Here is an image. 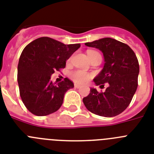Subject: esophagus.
<instances>
[{"instance_id":"34e87169","label":"esophagus","mask_w":154,"mask_h":154,"mask_svg":"<svg viewBox=\"0 0 154 154\" xmlns=\"http://www.w3.org/2000/svg\"><path fill=\"white\" fill-rule=\"evenodd\" d=\"M81 85H78V84H74V88H81Z\"/></svg>"}]
</instances>
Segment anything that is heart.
Segmentation results:
<instances>
[{
  "label": "heart",
  "mask_w": 154,
  "mask_h": 154,
  "mask_svg": "<svg viewBox=\"0 0 154 154\" xmlns=\"http://www.w3.org/2000/svg\"><path fill=\"white\" fill-rule=\"evenodd\" d=\"M93 54H99V53L95 51H92V50L88 51V56ZM91 77V76L90 73H87L85 71H83V70H77V71H74L73 73H71V74H70V77H71V79L73 81H75L76 83H81V84L88 82L90 80Z\"/></svg>",
  "instance_id": "1"
}]
</instances>
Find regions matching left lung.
Instances as JSON below:
<instances>
[{"label": "left lung", "instance_id": "obj_1", "mask_svg": "<svg viewBox=\"0 0 154 154\" xmlns=\"http://www.w3.org/2000/svg\"><path fill=\"white\" fill-rule=\"evenodd\" d=\"M85 45L102 52L105 64L93 81L97 86L104 87L105 83L109 86L101 93L91 88L83 102L88 111L97 116H118L129 106L138 86L140 66L136 54L129 45L112 38H100Z\"/></svg>", "mask_w": 154, "mask_h": 154}]
</instances>
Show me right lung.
Segmentation results:
<instances>
[{
  "instance_id": "right-lung-1",
  "label": "right lung",
  "mask_w": 154,
  "mask_h": 154,
  "mask_svg": "<svg viewBox=\"0 0 154 154\" xmlns=\"http://www.w3.org/2000/svg\"><path fill=\"white\" fill-rule=\"evenodd\" d=\"M81 44L66 45L49 37H41L27 45L20 56L18 83L24 105L32 114L48 116L57 112L64 94L73 88L68 78L53 84L51 75L66 66V60Z\"/></svg>"
}]
</instances>
